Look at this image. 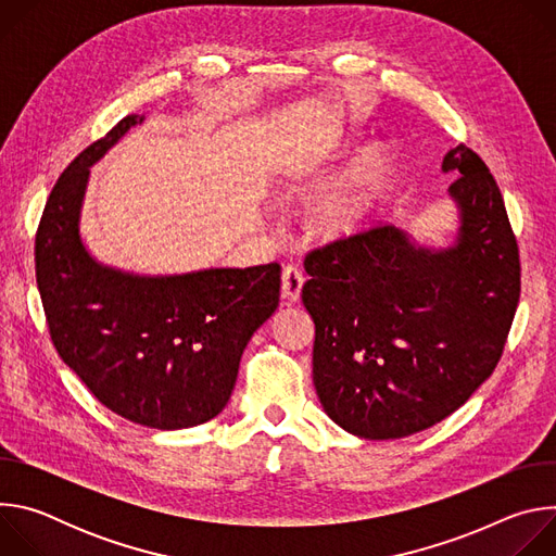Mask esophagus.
<instances>
[{"mask_svg":"<svg viewBox=\"0 0 556 556\" xmlns=\"http://www.w3.org/2000/svg\"><path fill=\"white\" fill-rule=\"evenodd\" d=\"M303 273L299 266L294 264H288L281 273V296L288 301V303H294L301 299V288H303Z\"/></svg>","mask_w":556,"mask_h":556,"instance_id":"esophagus-1","label":"esophagus"}]
</instances>
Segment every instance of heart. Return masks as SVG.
<instances>
[{
    "instance_id": "obj_1",
    "label": "heart",
    "mask_w": 556,
    "mask_h": 556,
    "mask_svg": "<svg viewBox=\"0 0 556 556\" xmlns=\"http://www.w3.org/2000/svg\"><path fill=\"white\" fill-rule=\"evenodd\" d=\"M389 180V157L380 149L365 151L352 167L314 200L312 217L326 235L356 230L378 206Z\"/></svg>"
}]
</instances>
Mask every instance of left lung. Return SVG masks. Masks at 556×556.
Segmentation results:
<instances>
[{"mask_svg":"<svg viewBox=\"0 0 556 556\" xmlns=\"http://www.w3.org/2000/svg\"><path fill=\"white\" fill-rule=\"evenodd\" d=\"M442 169L462 211L453 249H416L374 224L303 262L314 387L358 438H405L451 416L497 367L515 319L521 264L502 191L466 144Z\"/></svg>","mask_w":556,"mask_h":556,"instance_id":"1","label":"left lung"}]
</instances>
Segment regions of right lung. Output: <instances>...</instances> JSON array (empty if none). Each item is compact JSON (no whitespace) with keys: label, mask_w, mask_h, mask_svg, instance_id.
Listing matches in <instances>:
<instances>
[{"label":"right lung","mask_w":556,"mask_h":556,"mask_svg":"<svg viewBox=\"0 0 556 556\" xmlns=\"http://www.w3.org/2000/svg\"><path fill=\"white\" fill-rule=\"evenodd\" d=\"M140 121H118L61 174L35 235V273L63 363L114 414L172 431L226 407L244 348L279 305L281 266L134 277L88 255L78 211L90 165Z\"/></svg>","instance_id":"1"}]
</instances>
